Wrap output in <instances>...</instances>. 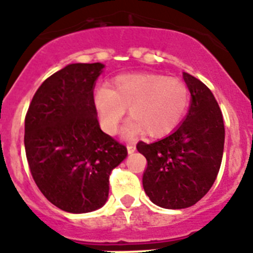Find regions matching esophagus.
<instances>
[{
	"label": "esophagus",
	"instance_id": "obj_1",
	"mask_svg": "<svg viewBox=\"0 0 253 253\" xmlns=\"http://www.w3.org/2000/svg\"><path fill=\"white\" fill-rule=\"evenodd\" d=\"M135 150H136V146L133 145V144H127V152H128V154L133 153Z\"/></svg>",
	"mask_w": 253,
	"mask_h": 253
}]
</instances>
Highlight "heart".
Segmentation results:
<instances>
[{
    "instance_id": "1",
    "label": "heart",
    "mask_w": 253,
    "mask_h": 253,
    "mask_svg": "<svg viewBox=\"0 0 253 253\" xmlns=\"http://www.w3.org/2000/svg\"><path fill=\"white\" fill-rule=\"evenodd\" d=\"M189 104L186 84L162 74H127L114 81L110 90L100 88L95 105L101 126L114 133L128 110V123L123 133L127 137L145 132L149 137H163L181 122Z\"/></svg>"
}]
</instances>
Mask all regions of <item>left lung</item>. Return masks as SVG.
Listing matches in <instances>:
<instances>
[{
  "label": "left lung",
  "mask_w": 253,
  "mask_h": 253,
  "mask_svg": "<svg viewBox=\"0 0 253 253\" xmlns=\"http://www.w3.org/2000/svg\"><path fill=\"white\" fill-rule=\"evenodd\" d=\"M192 103L177 130L156 143L139 141L146 158L143 186L154 205L169 210L186 209L202 199L217 177L224 152L221 109L209 87L182 73Z\"/></svg>",
  "instance_id": "1"
}]
</instances>
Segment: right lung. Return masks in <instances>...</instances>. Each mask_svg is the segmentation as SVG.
<instances>
[{
    "label": "right lung",
    "mask_w": 253,
    "mask_h": 253,
    "mask_svg": "<svg viewBox=\"0 0 253 253\" xmlns=\"http://www.w3.org/2000/svg\"><path fill=\"white\" fill-rule=\"evenodd\" d=\"M104 65L69 64L43 81L25 116L27 161L38 189L71 213L100 209L126 146L103 132L94 101Z\"/></svg>",
    "instance_id": "obj_1"
}]
</instances>
